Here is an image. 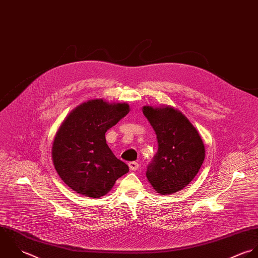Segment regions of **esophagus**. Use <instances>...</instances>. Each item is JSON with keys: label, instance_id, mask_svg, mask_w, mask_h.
<instances>
[{"label": "esophagus", "instance_id": "1", "mask_svg": "<svg viewBox=\"0 0 258 258\" xmlns=\"http://www.w3.org/2000/svg\"><path fill=\"white\" fill-rule=\"evenodd\" d=\"M128 166L130 168V170H133V171H136L138 168H139V164L135 161H132V162H129L128 163Z\"/></svg>", "mask_w": 258, "mask_h": 258}]
</instances>
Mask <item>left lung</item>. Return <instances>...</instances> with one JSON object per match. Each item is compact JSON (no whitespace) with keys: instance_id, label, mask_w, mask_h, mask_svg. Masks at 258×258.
Wrapping results in <instances>:
<instances>
[{"instance_id":"1","label":"left lung","mask_w":258,"mask_h":258,"mask_svg":"<svg viewBox=\"0 0 258 258\" xmlns=\"http://www.w3.org/2000/svg\"><path fill=\"white\" fill-rule=\"evenodd\" d=\"M142 111L158 140L147 179L157 193L173 194L186 187L199 171L205 158L202 138L187 117L171 106H144Z\"/></svg>"}]
</instances>
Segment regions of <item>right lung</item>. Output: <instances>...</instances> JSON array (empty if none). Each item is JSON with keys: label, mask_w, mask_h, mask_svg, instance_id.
Listing matches in <instances>:
<instances>
[{"label": "right lung", "mask_w": 258, "mask_h": 258, "mask_svg": "<svg viewBox=\"0 0 258 258\" xmlns=\"http://www.w3.org/2000/svg\"><path fill=\"white\" fill-rule=\"evenodd\" d=\"M129 111L127 103L94 99L77 106L62 122L53 141L52 160L61 179L78 194L104 196L129 171L105 138L107 130Z\"/></svg>", "instance_id": "right-lung-1"}]
</instances>
